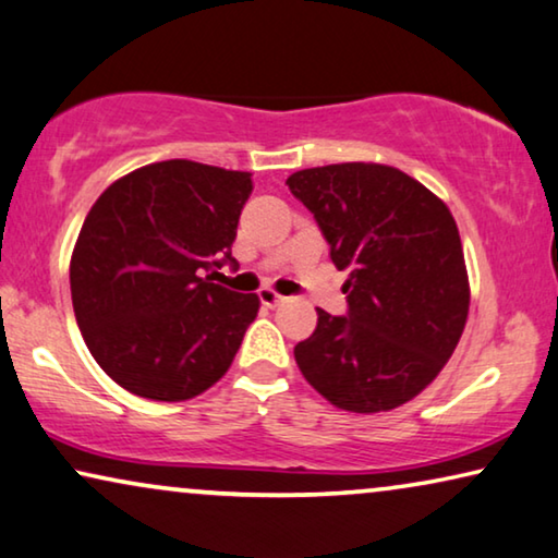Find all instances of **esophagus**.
<instances>
[{
    "instance_id": "esophagus-1",
    "label": "esophagus",
    "mask_w": 558,
    "mask_h": 558,
    "mask_svg": "<svg viewBox=\"0 0 558 558\" xmlns=\"http://www.w3.org/2000/svg\"><path fill=\"white\" fill-rule=\"evenodd\" d=\"M257 298H260V303H263L265 307H276V305H280L282 301H286V298L278 295L276 290H270V288H263L260 293H257Z\"/></svg>"
}]
</instances>
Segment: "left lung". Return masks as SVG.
Wrapping results in <instances>:
<instances>
[{
    "label": "left lung",
    "instance_id": "8db88e82",
    "mask_svg": "<svg viewBox=\"0 0 558 558\" xmlns=\"http://www.w3.org/2000/svg\"><path fill=\"white\" fill-rule=\"evenodd\" d=\"M348 270V313L318 307L298 368L323 398L353 413L418 396L451 353L469 315V276L453 215L409 174L373 162L293 172L286 180Z\"/></svg>",
    "mask_w": 558,
    "mask_h": 558
}]
</instances>
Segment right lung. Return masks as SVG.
<instances>
[{
  "mask_svg": "<svg viewBox=\"0 0 558 558\" xmlns=\"http://www.w3.org/2000/svg\"><path fill=\"white\" fill-rule=\"evenodd\" d=\"M251 190V172L165 160L112 182L87 213L70 263L74 318L124 390L187 401L228 373L260 301L210 272L238 263Z\"/></svg>",
  "mask_w": 558,
  "mask_h": 558,
  "instance_id": "obj_1",
  "label": "right lung"
}]
</instances>
